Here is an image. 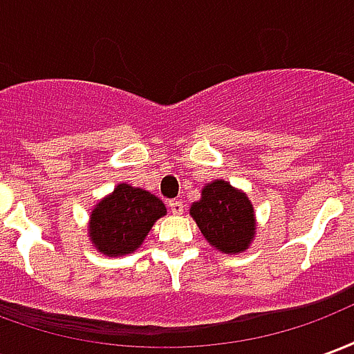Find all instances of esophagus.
Listing matches in <instances>:
<instances>
[{
  "label": "esophagus",
  "instance_id": "obj_1",
  "mask_svg": "<svg viewBox=\"0 0 354 354\" xmlns=\"http://www.w3.org/2000/svg\"><path fill=\"white\" fill-rule=\"evenodd\" d=\"M169 210L174 216H180L182 212H184V203H182V201H170Z\"/></svg>",
  "mask_w": 354,
  "mask_h": 354
}]
</instances>
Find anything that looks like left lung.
Segmentation results:
<instances>
[{"mask_svg": "<svg viewBox=\"0 0 354 354\" xmlns=\"http://www.w3.org/2000/svg\"><path fill=\"white\" fill-rule=\"evenodd\" d=\"M189 216L208 245L222 254L245 252L256 237L252 201L225 180L203 185L201 199L193 203Z\"/></svg>", "mask_w": 354, "mask_h": 354, "instance_id": "1", "label": "left lung"}]
</instances>
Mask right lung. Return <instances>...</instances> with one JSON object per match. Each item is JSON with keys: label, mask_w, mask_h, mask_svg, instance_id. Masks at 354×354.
I'll return each mask as SVG.
<instances>
[{"label": "right lung", "mask_w": 354, "mask_h": 354, "mask_svg": "<svg viewBox=\"0 0 354 354\" xmlns=\"http://www.w3.org/2000/svg\"><path fill=\"white\" fill-rule=\"evenodd\" d=\"M165 214V203L153 193L117 184L113 192L96 201L91 210L88 241L108 258L129 256L138 250L155 222Z\"/></svg>", "instance_id": "1"}]
</instances>
